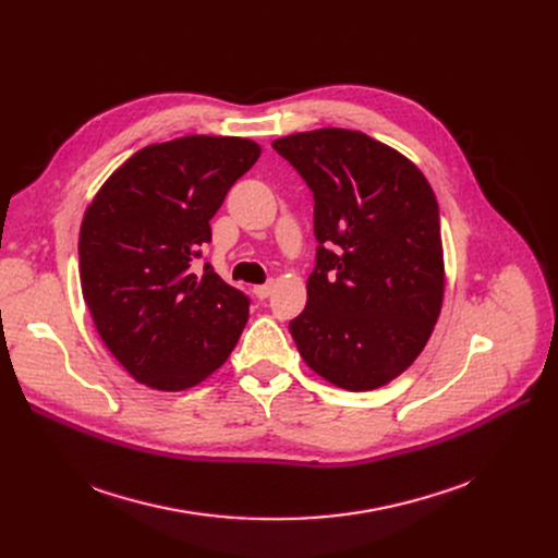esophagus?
<instances>
[{"label": "esophagus", "instance_id": "1", "mask_svg": "<svg viewBox=\"0 0 558 558\" xmlns=\"http://www.w3.org/2000/svg\"><path fill=\"white\" fill-rule=\"evenodd\" d=\"M271 291H274V282H267V284H255V287H253V294H255L259 301L269 299V296H271Z\"/></svg>", "mask_w": 558, "mask_h": 558}]
</instances>
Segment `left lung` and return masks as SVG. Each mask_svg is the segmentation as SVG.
<instances>
[{
    "mask_svg": "<svg viewBox=\"0 0 558 558\" xmlns=\"http://www.w3.org/2000/svg\"><path fill=\"white\" fill-rule=\"evenodd\" d=\"M314 194L316 267L289 324L305 364L330 385L371 391L423 353L446 291L438 203L423 171L350 129L274 140Z\"/></svg>",
    "mask_w": 558,
    "mask_h": 558,
    "instance_id": "1",
    "label": "left lung"
}]
</instances>
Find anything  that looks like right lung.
Returning <instances> with one entry per match:
<instances>
[{
  "label": "right lung",
  "instance_id": "obj_1",
  "mask_svg": "<svg viewBox=\"0 0 558 558\" xmlns=\"http://www.w3.org/2000/svg\"><path fill=\"white\" fill-rule=\"evenodd\" d=\"M259 144L185 135L149 144L114 169L81 221L78 274L95 328L140 385L183 391L232 353L248 299L210 264L192 271L213 240L210 219Z\"/></svg>",
  "mask_w": 558,
  "mask_h": 558
}]
</instances>
